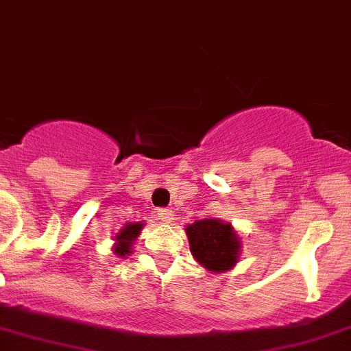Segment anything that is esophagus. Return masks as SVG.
Instances as JSON below:
<instances>
[{
	"mask_svg": "<svg viewBox=\"0 0 351 351\" xmlns=\"http://www.w3.org/2000/svg\"><path fill=\"white\" fill-rule=\"evenodd\" d=\"M157 217L160 221H164V223H171L173 221V210H169V208H158Z\"/></svg>",
	"mask_w": 351,
	"mask_h": 351,
	"instance_id": "esophagus-1",
	"label": "esophagus"
}]
</instances>
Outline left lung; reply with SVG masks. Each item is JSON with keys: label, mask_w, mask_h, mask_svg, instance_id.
<instances>
[{"label": "left lung", "mask_w": 351, "mask_h": 351, "mask_svg": "<svg viewBox=\"0 0 351 351\" xmlns=\"http://www.w3.org/2000/svg\"><path fill=\"white\" fill-rule=\"evenodd\" d=\"M194 261L210 273H226L239 262L241 237L230 223L205 217L184 228Z\"/></svg>", "instance_id": "left-lung-1"}]
</instances>
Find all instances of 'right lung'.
<instances>
[{"mask_svg":"<svg viewBox=\"0 0 351 351\" xmlns=\"http://www.w3.org/2000/svg\"><path fill=\"white\" fill-rule=\"evenodd\" d=\"M144 228V223H126L116 235H114V246H112V252L116 253L117 257H128L132 253V244L137 241V237L141 235V230Z\"/></svg>","mask_w":351,"mask_h":351,"instance_id":"add662e5","label":"right lung"}]
</instances>
